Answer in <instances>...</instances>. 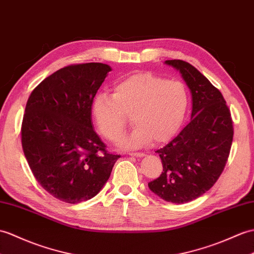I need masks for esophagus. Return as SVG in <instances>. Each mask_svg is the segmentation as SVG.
<instances>
[{
	"label": "esophagus",
	"mask_w": 254,
	"mask_h": 254,
	"mask_svg": "<svg viewBox=\"0 0 254 254\" xmlns=\"http://www.w3.org/2000/svg\"><path fill=\"white\" fill-rule=\"evenodd\" d=\"M128 155L132 157H136V158H140V157L145 156L144 152H128Z\"/></svg>",
	"instance_id": "esophagus-1"
}]
</instances>
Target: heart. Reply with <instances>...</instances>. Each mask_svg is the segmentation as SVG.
Segmentation results:
<instances>
[{
  "label": "heart",
  "instance_id": "b5f03b06",
  "mask_svg": "<svg viewBox=\"0 0 254 254\" xmlns=\"http://www.w3.org/2000/svg\"><path fill=\"white\" fill-rule=\"evenodd\" d=\"M188 107L187 88L181 81L141 72L117 83L113 95L100 93L94 98L92 114L99 133L109 141H118L132 117L136 125L122 139L125 148L166 143L178 133Z\"/></svg>",
  "mask_w": 254,
  "mask_h": 254
}]
</instances>
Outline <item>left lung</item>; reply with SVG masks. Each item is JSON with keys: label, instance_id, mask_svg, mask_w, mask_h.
<instances>
[{"label": "left lung", "instance_id": "8db88e82", "mask_svg": "<svg viewBox=\"0 0 254 254\" xmlns=\"http://www.w3.org/2000/svg\"><path fill=\"white\" fill-rule=\"evenodd\" d=\"M178 69L191 93V120L158 149L163 172L148 183L152 192L172 203H185L207 192L222 174L231 151L234 127L222 93L190 63L166 61Z\"/></svg>", "mask_w": 254, "mask_h": 254}]
</instances>
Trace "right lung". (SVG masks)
I'll list each match as a JSON object with an SVG mask.
<instances>
[{
  "mask_svg": "<svg viewBox=\"0 0 254 254\" xmlns=\"http://www.w3.org/2000/svg\"><path fill=\"white\" fill-rule=\"evenodd\" d=\"M111 68L70 64L49 75L28 98L21 145L35 180L67 203L93 198L120 155L110 154L93 128L92 104Z\"/></svg>",
  "mask_w": 254,
  "mask_h": 254,
  "instance_id": "1",
  "label": "right lung"
}]
</instances>
